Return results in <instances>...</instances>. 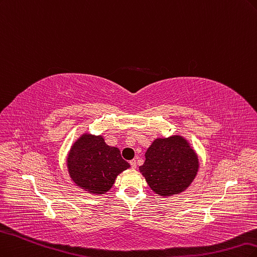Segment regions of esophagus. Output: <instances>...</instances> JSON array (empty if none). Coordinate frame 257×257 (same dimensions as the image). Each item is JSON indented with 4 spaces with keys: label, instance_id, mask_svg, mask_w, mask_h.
Segmentation results:
<instances>
[{
    "label": "esophagus",
    "instance_id": "1",
    "mask_svg": "<svg viewBox=\"0 0 257 257\" xmlns=\"http://www.w3.org/2000/svg\"><path fill=\"white\" fill-rule=\"evenodd\" d=\"M130 165H131L132 169H136L137 168V160H131Z\"/></svg>",
    "mask_w": 257,
    "mask_h": 257
}]
</instances>
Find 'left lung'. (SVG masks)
<instances>
[{"label":"left lung","mask_w":257,"mask_h":257,"mask_svg":"<svg viewBox=\"0 0 257 257\" xmlns=\"http://www.w3.org/2000/svg\"><path fill=\"white\" fill-rule=\"evenodd\" d=\"M200 161L194 148L183 136L157 138L145 153L140 173L156 194H180L197 175Z\"/></svg>","instance_id":"8db88e82"}]
</instances>
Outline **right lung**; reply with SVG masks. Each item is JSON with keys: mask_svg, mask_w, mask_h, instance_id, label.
I'll use <instances>...</instances> for the list:
<instances>
[{"mask_svg": "<svg viewBox=\"0 0 257 257\" xmlns=\"http://www.w3.org/2000/svg\"><path fill=\"white\" fill-rule=\"evenodd\" d=\"M66 164L74 185L93 195L105 194L119 174L130 168L117 147L107 145L101 135L87 132L72 143Z\"/></svg>", "mask_w": 257, "mask_h": 257, "instance_id": "add662e5", "label": "right lung"}]
</instances>
